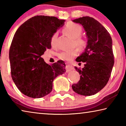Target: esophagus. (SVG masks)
Segmentation results:
<instances>
[{
  "label": "esophagus",
  "mask_w": 126,
  "mask_h": 126,
  "mask_svg": "<svg viewBox=\"0 0 126 126\" xmlns=\"http://www.w3.org/2000/svg\"><path fill=\"white\" fill-rule=\"evenodd\" d=\"M66 69H67V72H69L71 70H73L74 68L73 66H72L69 64H67L66 65Z\"/></svg>",
  "instance_id": "34e87169"
}]
</instances>
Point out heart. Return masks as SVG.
<instances>
[{
	"mask_svg": "<svg viewBox=\"0 0 126 126\" xmlns=\"http://www.w3.org/2000/svg\"><path fill=\"white\" fill-rule=\"evenodd\" d=\"M63 32L66 35L73 38V44L80 50H83L88 45V40L84 37L80 36L82 33V28L80 25L74 23H69L63 28ZM57 33L53 34L50 39V44L54 47L56 44ZM78 50L74 49L71 50L62 52L59 54V59L63 61H71L78 54Z\"/></svg>",
	"mask_w": 126,
	"mask_h": 126,
	"instance_id": "b5f03b06",
	"label": "heart"
}]
</instances>
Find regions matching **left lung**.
Returning a JSON list of instances; mask_svg holds the SVG:
<instances>
[{"instance_id": "obj_1", "label": "left lung", "mask_w": 126, "mask_h": 126, "mask_svg": "<svg viewBox=\"0 0 126 126\" xmlns=\"http://www.w3.org/2000/svg\"><path fill=\"white\" fill-rule=\"evenodd\" d=\"M73 22L83 26L88 37L85 52L76 61L84 63L82 69L74 67L80 75V80L72 88L76 93L83 95H92L98 92L107 83L114 65L112 40L107 29L99 22L86 16Z\"/></svg>"}]
</instances>
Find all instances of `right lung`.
<instances>
[{
  "instance_id": "obj_1",
  "label": "right lung",
  "mask_w": 126,
  "mask_h": 126,
  "mask_svg": "<svg viewBox=\"0 0 126 126\" xmlns=\"http://www.w3.org/2000/svg\"><path fill=\"white\" fill-rule=\"evenodd\" d=\"M64 22L55 16H34L15 33L9 49L11 76L17 88L27 96L39 98L48 94L53 80L65 72L63 61L49 65L41 57L51 48V37Z\"/></svg>"
}]
</instances>
